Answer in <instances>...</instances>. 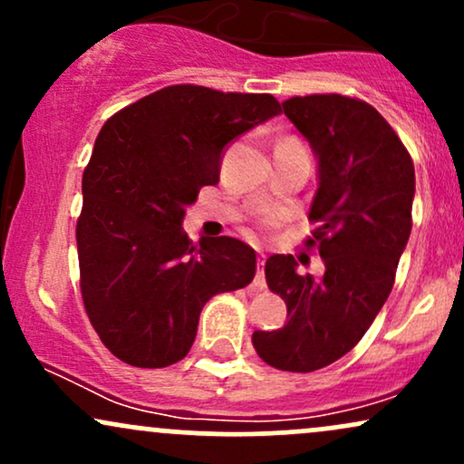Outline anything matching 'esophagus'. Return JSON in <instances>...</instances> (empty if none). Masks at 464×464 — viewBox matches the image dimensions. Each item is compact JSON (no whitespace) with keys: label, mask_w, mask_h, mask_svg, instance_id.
Wrapping results in <instances>:
<instances>
[{"label":"esophagus","mask_w":464,"mask_h":464,"mask_svg":"<svg viewBox=\"0 0 464 464\" xmlns=\"http://www.w3.org/2000/svg\"><path fill=\"white\" fill-rule=\"evenodd\" d=\"M264 266H266V255H259V257H257V273H255V279H253V285L257 287V290H264V287H266Z\"/></svg>","instance_id":"1"}]
</instances>
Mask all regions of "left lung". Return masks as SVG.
I'll return each mask as SVG.
<instances>
[{
    "label": "left lung",
    "mask_w": 464,
    "mask_h": 464,
    "mask_svg": "<svg viewBox=\"0 0 464 464\" xmlns=\"http://www.w3.org/2000/svg\"><path fill=\"white\" fill-rule=\"evenodd\" d=\"M284 113L316 157L310 220L318 227L307 244H318L324 273L303 276L292 255L268 257L266 281L290 321L255 332L253 347L275 369L310 372L349 353L384 307L412 231L414 165L362 100L305 95L285 100Z\"/></svg>",
    "instance_id": "left-lung-1"
}]
</instances>
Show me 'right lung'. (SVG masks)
<instances>
[{
    "label": "right lung",
    "instance_id": "1",
    "mask_svg": "<svg viewBox=\"0 0 464 464\" xmlns=\"http://www.w3.org/2000/svg\"><path fill=\"white\" fill-rule=\"evenodd\" d=\"M279 113L268 93L174 84L102 126L76 242L84 310L115 358L140 369L183 360L202 305L253 281L248 244L222 236L196 246L183 220L200 188L220 180L228 143Z\"/></svg>",
    "mask_w": 464,
    "mask_h": 464
}]
</instances>
